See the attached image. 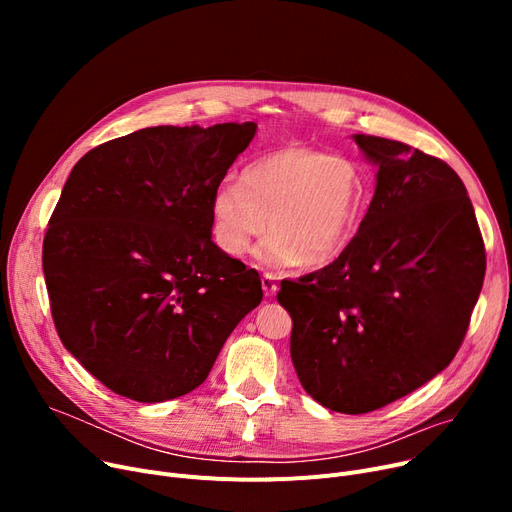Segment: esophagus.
I'll return each mask as SVG.
<instances>
[{"instance_id":"esophagus-1","label":"esophagus","mask_w":512,"mask_h":512,"mask_svg":"<svg viewBox=\"0 0 512 512\" xmlns=\"http://www.w3.org/2000/svg\"><path fill=\"white\" fill-rule=\"evenodd\" d=\"M261 286H263L265 297H274V294L278 292V284H276V278L272 274H263L261 276Z\"/></svg>"}]
</instances>
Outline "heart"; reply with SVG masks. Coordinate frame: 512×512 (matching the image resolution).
I'll return each instance as SVG.
<instances>
[{
  "mask_svg": "<svg viewBox=\"0 0 512 512\" xmlns=\"http://www.w3.org/2000/svg\"><path fill=\"white\" fill-rule=\"evenodd\" d=\"M369 207L357 159L309 145L261 155L211 195V230L230 255L247 253L270 218L259 257L270 265H326L353 245Z\"/></svg>",
  "mask_w": 512,
  "mask_h": 512,
  "instance_id": "heart-1",
  "label": "heart"
}]
</instances>
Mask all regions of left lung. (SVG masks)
Returning a JSON list of instances; mask_svg holds the SVG:
<instances>
[{"label":"left lung","instance_id":"8db88e82","mask_svg":"<svg viewBox=\"0 0 512 512\" xmlns=\"http://www.w3.org/2000/svg\"><path fill=\"white\" fill-rule=\"evenodd\" d=\"M378 166L361 230L336 261L282 280L290 357L309 396L361 415L407 396L450 365L486 276L467 188L446 161L353 134Z\"/></svg>","mask_w":512,"mask_h":512}]
</instances>
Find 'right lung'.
Listing matches in <instances>:
<instances>
[{
	"label": "right lung",
	"mask_w": 512,
	"mask_h": 512,
	"mask_svg": "<svg viewBox=\"0 0 512 512\" xmlns=\"http://www.w3.org/2000/svg\"><path fill=\"white\" fill-rule=\"evenodd\" d=\"M255 130L143 128L72 168L43 274L66 351L112 392L164 402L195 390L261 303L257 270L211 240V195Z\"/></svg>",
	"instance_id": "right-lung-1"
}]
</instances>
